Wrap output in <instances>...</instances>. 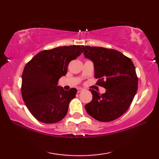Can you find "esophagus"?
Returning a JSON list of instances; mask_svg holds the SVG:
<instances>
[{
  "mask_svg": "<svg viewBox=\"0 0 159 159\" xmlns=\"http://www.w3.org/2000/svg\"><path fill=\"white\" fill-rule=\"evenodd\" d=\"M84 89H83V88H80V87H79V88H77V92H78V93H80V92H83Z\"/></svg>",
  "mask_w": 159,
  "mask_h": 159,
  "instance_id": "34e87169",
  "label": "esophagus"
}]
</instances>
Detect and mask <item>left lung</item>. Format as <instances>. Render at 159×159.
<instances>
[{
  "mask_svg": "<svg viewBox=\"0 0 159 159\" xmlns=\"http://www.w3.org/2000/svg\"><path fill=\"white\" fill-rule=\"evenodd\" d=\"M82 47L85 57L93 62L96 85L106 89L102 94L89 89L93 98L85 106L87 113L100 121L116 120L128 109L137 91L138 77L134 64L116 50Z\"/></svg>",
  "mask_w": 159,
  "mask_h": 159,
  "instance_id": "1",
  "label": "left lung"
}]
</instances>
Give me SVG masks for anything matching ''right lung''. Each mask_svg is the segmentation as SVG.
Returning a JSON list of instances; mask_svg holds the SVG:
<instances>
[{
  "label": "right lung",
  "mask_w": 159,
  "mask_h": 159,
  "mask_svg": "<svg viewBox=\"0 0 159 159\" xmlns=\"http://www.w3.org/2000/svg\"><path fill=\"white\" fill-rule=\"evenodd\" d=\"M81 52L79 45L60 46L42 50L26 64L22 76V96L36 120L53 124L65 117L77 89L66 91L57 84L66 74L69 63Z\"/></svg>",
  "instance_id": "obj_1"
}]
</instances>
